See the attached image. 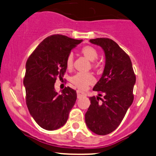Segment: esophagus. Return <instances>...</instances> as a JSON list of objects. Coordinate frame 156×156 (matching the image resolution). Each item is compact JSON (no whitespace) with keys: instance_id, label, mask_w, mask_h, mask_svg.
I'll return each mask as SVG.
<instances>
[{"instance_id":"34e87169","label":"esophagus","mask_w":156,"mask_h":156,"mask_svg":"<svg viewBox=\"0 0 156 156\" xmlns=\"http://www.w3.org/2000/svg\"><path fill=\"white\" fill-rule=\"evenodd\" d=\"M87 94L86 93H84L83 92H81L80 90H77V96H78V98H80L82 97H85Z\"/></svg>"}]
</instances>
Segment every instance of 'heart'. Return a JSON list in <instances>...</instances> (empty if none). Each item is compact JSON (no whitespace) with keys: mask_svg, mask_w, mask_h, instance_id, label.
<instances>
[{"mask_svg":"<svg viewBox=\"0 0 156 156\" xmlns=\"http://www.w3.org/2000/svg\"><path fill=\"white\" fill-rule=\"evenodd\" d=\"M81 53L87 58H88L91 62H94L98 58V53L97 50L92 46H85L81 49ZM73 53H69L67 55L66 60V65L67 68L70 69L73 66ZM94 66V65H93ZM72 82L78 88L84 89L87 88L89 84H92L94 82V78L90 73H77L76 76L72 78Z\"/></svg>","mask_w":156,"mask_h":156,"instance_id":"heart-1","label":"heart"}]
</instances>
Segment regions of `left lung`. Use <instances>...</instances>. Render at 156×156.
Returning a JSON list of instances; mask_svg holds the SVG:
<instances>
[{
	"label": "left lung",
	"instance_id": "1",
	"mask_svg": "<svg viewBox=\"0 0 156 156\" xmlns=\"http://www.w3.org/2000/svg\"><path fill=\"white\" fill-rule=\"evenodd\" d=\"M89 42L101 47L105 53L103 74L93 88L104 96L103 99L98 96L89 98L91 104L85 114V122L93 133L107 135L117 129L133 103L136 76L130 57L114 41L97 38Z\"/></svg>",
	"mask_w": 156,
	"mask_h": 156
}]
</instances>
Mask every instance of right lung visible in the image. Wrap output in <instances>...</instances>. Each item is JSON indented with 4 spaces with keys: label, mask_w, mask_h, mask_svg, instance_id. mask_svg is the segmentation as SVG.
I'll list each match as a JSON object with an SVG mask.
<instances>
[{
    "label": "right lung",
    "mask_w": 156,
    "mask_h": 156,
    "mask_svg": "<svg viewBox=\"0 0 156 156\" xmlns=\"http://www.w3.org/2000/svg\"><path fill=\"white\" fill-rule=\"evenodd\" d=\"M82 40L55 34L47 37L28 58L23 84L30 114L41 128L48 130L60 128L67 122L76 101V91L65 87L55 92L56 77L64 75L67 55Z\"/></svg>",
    "instance_id": "1"
}]
</instances>
